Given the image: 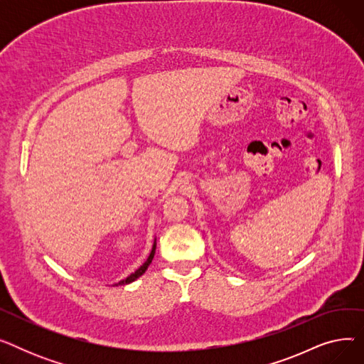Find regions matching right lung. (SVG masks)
Segmentation results:
<instances>
[{
    "label": "right lung",
    "mask_w": 364,
    "mask_h": 364,
    "mask_svg": "<svg viewBox=\"0 0 364 364\" xmlns=\"http://www.w3.org/2000/svg\"><path fill=\"white\" fill-rule=\"evenodd\" d=\"M155 250H156V245H153V247H151V252H150V255H149V258H147V261L140 267L139 270H136L134 272L131 276H128L127 279H124V280H121L119 282V284H128V283H131V282H134V280H137L146 270H147V267L150 265V262H151V259H153V255H155Z\"/></svg>",
    "instance_id": "1"
}]
</instances>
